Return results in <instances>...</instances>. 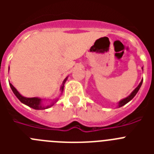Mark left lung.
Here are the masks:
<instances>
[{"mask_svg":"<svg viewBox=\"0 0 154 154\" xmlns=\"http://www.w3.org/2000/svg\"><path fill=\"white\" fill-rule=\"evenodd\" d=\"M142 83H143V80L140 82V83L139 84L138 86H137V88H136V89H134V90H133V92H132L131 94H130V96H128V97H126V99H123V100H121V101L119 102V107L123 106H124L125 104H126V103H129V102H130V100H131V99H133V98L136 96V94H137V92H138L139 89H140V88L141 85H142Z\"/></svg>","mask_w":154,"mask_h":154,"instance_id":"8db88e82","label":"left lung"}]
</instances>
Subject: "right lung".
Instances as JSON below:
<instances>
[{
  "instance_id": "add662e5",
  "label": "right lung",
  "mask_w": 154,
  "mask_h": 154,
  "mask_svg": "<svg viewBox=\"0 0 154 154\" xmlns=\"http://www.w3.org/2000/svg\"><path fill=\"white\" fill-rule=\"evenodd\" d=\"M66 79H67V78L64 80L63 84H62V86L61 87V90H62V92L63 91L64 83L65 82ZM9 84H10V86H11V88L12 91H13V92L14 93V95L17 96V99H18L21 102V103H24V104H25V105H27V106H28L31 107V108L35 109H48V108H49V107L52 106L53 105H54V103H52V104L49 105V106H42V103H41V102H42V100H41V99H39V98H37V97H34V98L24 97V96H21V94L17 92V89H16L13 86V85H12V84H11V83H9ZM55 101H56V100H55ZM55 101H54V102H55Z\"/></svg>"
}]
</instances>
